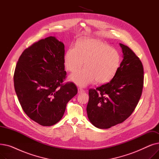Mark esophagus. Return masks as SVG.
Returning a JSON list of instances; mask_svg holds the SVG:
<instances>
[{
    "label": "esophagus",
    "instance_id": "obj_1",
    "mask_svg": "<svg viewBox=\"0 0 159 159\" xmlns=\"http://www.w3.org/2000/svg\"><path fill=\"white\" fill-rule=\"evenodd\" d=\"M78 92H79V93H84V92H85V90H84V89H82L81 88H79L78 89Z\"/></svg>",
    "mask_w": 159,
    "mask_h": 159
}]
</instances>
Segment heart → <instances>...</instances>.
Returning a JSON list of instances; mask_svg holds the SVG:
<instances>
[{"label":"heart","mask_w":159,"mask_h":159,"mask_svg":"<svg viewBox=\"0 0 159 159\" xmlns=\"http://www.w3.org/2000/svg\"><path fill=\"white\" fill-rule=\"evenodd\" d=\"M64 62L70 71L76 70L84 62L85 68L71 74L70 80L86 86L95 80L98 84L110 82L119 68L120 56L116 49L101 40L83 39L77 42L76 47L67 50Z\"/></svg>","instance_id":"obj_1"}]
</instances>
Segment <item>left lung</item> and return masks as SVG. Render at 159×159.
I'll use <instances>...</instances> for the list:
<instances>
[{"label": "left lung", "mask_w": 159, "mask_h": 159, "mask_svg": "<svg viewBox=\"0 0 159 159\" xmlns=\"http://www.w3.org/2000/svg\"><path fill=\"white\" fill-rule=\"evenodd\" d=\"M123 60L114 78L89 90L86 111L94 126L110 128L127 119L139 101L144 84L143 66L132 50L122 44Z\"/></svg>", "instance_id": "obj_1"}]
</instances>
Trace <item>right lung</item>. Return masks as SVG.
Here are the masks:
<instances>
[{
  "label": "right lung",
  "instance_id": "1",
  "mask_svg": "<svg viewBox=\"0 0 159 159\" xmlns=\"http://www.w3.org/2000/svg\"><path fill=\"white\" fill-rule=\"evenodd\" d=\"M64 45L50 36L22 52L14 73V87L22 110L44 126L55 124L63 116L66 104L77 95L73 82L63 85Z\"/></svg>",
  "mask_w": 159,
  "mask_h": 159
}]
</instances>
